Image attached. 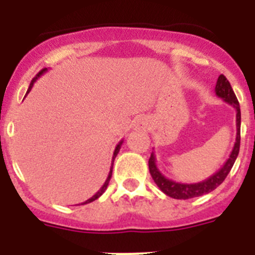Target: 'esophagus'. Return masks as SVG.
Wrapping results in <instances>:
<instances>
[{"instance_id": "esophagus-1", "label": "esophagus", "mask_w": 255, "mask_h": 255, "mask_svg": "<svg viewBox=\"0 0 255 255\" xmlns=\"http://www.w3.org/2000/svg\"><path fill=\"white\" fill-rule=\"evenodd\" d=\"M148 121L145 119H139L136 123H135V129L136 130H145L148 129Z\"/></svg>"}]
</instances>
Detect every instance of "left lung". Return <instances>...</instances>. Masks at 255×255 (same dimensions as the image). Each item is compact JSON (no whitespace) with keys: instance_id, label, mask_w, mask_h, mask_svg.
I'll use <instances>...</instances> for the list:
<instances>
[{"instance_id":"8db88e82","label":"left lung","mask_w":255,"mask_h":255,"mask_svg":"<svg viewBox=\"0 0 255 255\" xmlns=\"http://www.w3.org/2000/svg\"><path fill=\"white\" fill-rule=\"evenodd\" d=\"M215 91L220 98H222L225 102L233 106L236 111V141L234 144L233 152L230 154L229 159L225 162L224 166L217 172L213 173L208 179L200 182H194V184H181V182L172 181V180L163 176L161 171L158 170V167H157V164H155V155L152 152L149 161H148L149 172L154 182L157 184V186L168 197L175 198V199H190V198L208 194V193L215 190L217 186H220L224 182V180L226 179V176L229 175L231 168H233L236 158H238L239 149H240V124H242V114H240L239 101L225 75L218 76Z\"/></svg>"}]
</instances>
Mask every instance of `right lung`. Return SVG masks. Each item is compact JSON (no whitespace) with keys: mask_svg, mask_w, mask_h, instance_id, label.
Wrapping results in <instances>:
<instances>
[{"mask_svg":"<svg viewBox=\"0 0 255 255\" xmlns=\"http://www.w3.org/2000/svg\"><path fill=\"white\" fill-rule=\"evenodd\" d=\"M47 71V69H43V70H40L39 73L37 74V75H35V78L33 79V80H31V83H30V85H29V88H28V92H26V93H29V92H30V89L31 88H33V84H34L35 83V80H37L38 78H39L40 75H43L44 73H46ZM123 141L124 140H121L120 143L117 144L116 145V148H115V152H114V155H112V166H111V170H110V173H108V176H107V180H106L105 181V184H103L102 185V188L100 189V190L97 191L96 194L93 195V197L92 198H89V199L88 200H85L84 203H82V204H87V203H91V202H93V200H96V199H98V198L101 197V195L103 194V193H105L106 191V189H107V186H108V182H110V180H111V176H112V167H114V161H115V158H116V155H117V153H119V150H120V148H121V145H123Z\"/></svg>","mask_w":255,"mask_h":255,"instance_id":"right-lung-1","label":"right lung"}]
</instances>
